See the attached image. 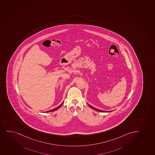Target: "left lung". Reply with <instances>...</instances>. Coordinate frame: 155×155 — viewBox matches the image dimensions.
Returning a JSON list of instances; mask_svg holds the SVG:
<instances>
[{"instance_id": "1", "label": "left lung", "mask_w": 155, "mask_h": 155, "mask_svg": "<svg viewBox=\"0 0 155 155\" xmlns=\"http://www.w3.org/2000/svg\"><path fill=\"white\" fill-rule=\"evenodd\" d=\"M89 106H90V107L91 108H92L93 109L95 110H96V111H99V112H111V111H103V110H101L97 109H96V108H94V107H93L92 106H90V104H89Z\"/></svg>"}]
</instances>
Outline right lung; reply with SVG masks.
Listing matches in <instances>:
<instances>
[{
  "mask_svg": "<svg viewBox=\"0 0 155 155\" xmlns=\"http://www.w3.org/2000/svg\"><path fill=\"white\" fill-rule=\"evenodd\" d=\"M63 103V102L62 104H61L59 106L57 107V108H54V109L51 110H49V111H47V112H52L54 111H56V110H57L58 109H59L60 108V107L62 105Z\"/></svg>",
  "mask_w": 155,
  "mask_h": 155,
  "instance_id": "add662e5",
  "label": "right lung"
}]
</instances>
